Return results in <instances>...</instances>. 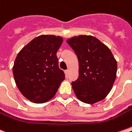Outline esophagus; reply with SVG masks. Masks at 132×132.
I'll return each instance as SVG.
<instances>
[{
  "mask_svg": "<svg viewBox=\"0 0 132 132\" xmlns=\"http://www.w3.org/2000/svg\"><path fill=\"white\" fill-rule=\"evenodd\" d=\"M68 72H69V70H65V75H66V76H68Z\"/></svg>",
  "mask_w": 132,
  "mask_h": 132,
  "instance_id": "obj_1",
  "label": "esophagus"
}]
</instances>
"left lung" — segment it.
Masks as SVG:
<instances>
[{
	"label": "left lung",
	"mask_w": 132,
	"mask_h": 132,
	"mask_svg": "<svg viewBox=\"0 0 132 132\" xmlns=\"http://www.w3.org/2000/svg\"><path fill=\"white\" fill-rule=\"evenodd\" d=\"M78 60V78L72 82L76 97L93 104L107 97L117 73V62L110 50L96 37L79 35L68 39Z\"/></svg>",
	"instance_id": "left-lung-1"
}]
</instances>
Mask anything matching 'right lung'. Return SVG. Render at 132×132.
I'll return each instance as SVG.
<instances>
[{"label":"right lung","mask_w":132,"mask_h":132,"mask_svg":"<svg viewBox=\"0 0 132 132\" xmlns=\"http://www.w3.org/2000/svg\"><path fill=\"white\" fill-rule=\"evenodd\" d=\"M63 39L42 35L34 39L15 59L13 72L22 95L35 103H43L56 95L65 78L59 68L56 53Z\"/></svg>","instance_id":"obj_1"}]
</instances>
